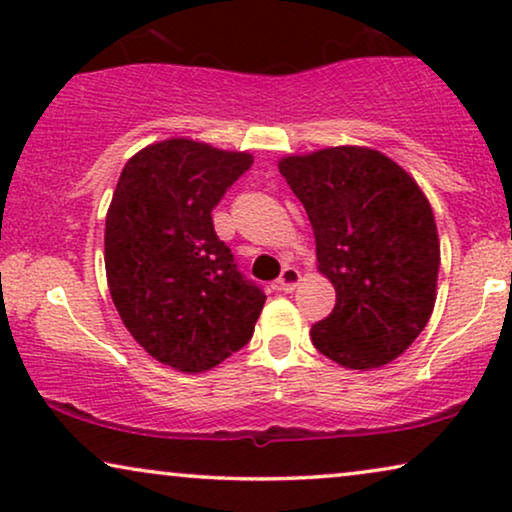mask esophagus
Returning <instances> with one entry per match:
<instances>
[{
	"label": "esophagus",
	"instance_id": "1",
	"mask_svg": "<svg viewBox=\"0 0 512 512\" xmlns=\"http://www.w3.org/2000/svg\"><path fill=\"white\" fill-rule=\"evenodd\" d=\"M298 282H300V272L296 268H291V265H286V268L282 270V275H279V279H277L279 289L286 291V293L296 289Z\"/></svg>",
	"mask_w": 512,
	"mask_h": 512
}]
</instances>
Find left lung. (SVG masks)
Instances as JSON below:
<instances>
[{
    "label": "left lung",
    "instance_id": "left-lung-1",
    "mask_svg": "<svg viewBox=\"0 0 512 512\" xmlns=\"http://www.w3.org/2000/svg\"><path fill=\"white\" fill-rule=\"evenodd\" d=\"M279 172L303 202L335 307L312 326L321 354L366 370L408 349L436 303L440 244L429 200L380 151L333 146Z\"/></svg>",
    "mask_w": 512,
    "mask_h": 512
}]
</instances>
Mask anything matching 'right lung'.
<instances>
[{
	"label": "right lung",
	"instance_id": "add662e5",
	"mask_svg": "<svg viewBox=\"0 0 512 512\" xmlns=\"http://www.w3.org/2000/svg\"><path fill=\"white\" fill-rule=\"evenodd\" d=\"M251 165L249 153L167 139L123 167L104 230L109 291L132 338L165 366L202 373L254 335L263 286L237 270L212 221Z\"/></svg>",
	"mask_w": 512,
	"mask_h": 512
}]
</instances>
